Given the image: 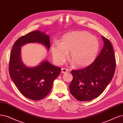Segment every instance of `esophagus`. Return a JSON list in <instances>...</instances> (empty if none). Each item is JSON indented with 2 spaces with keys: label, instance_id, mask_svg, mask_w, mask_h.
Wrapping results in <instances>:
<instances>
[{
  "label": "esophagus",
  "instance_id": "1",
  "mask_svg": "<svg viewBox=\"0 0 123 123\" xmlns=\"http://www.w3.org/2000/svg\"><path fill=\"white\" fill-rule=\"evenodd\" d=\"M61 72H62V73L64 74V73H66L68 72V69H66V68H63L61 69Z\"/></svg>",
  "mask_w": 123,
  "mask_h": 123
}]
</instances>
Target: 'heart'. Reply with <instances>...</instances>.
<instances>
[{
  "instance_id": "1",
  "label": "heart",
  "mask_w": 123,
  "mask_h": 123,
  "mask_svg": "<svg viewBox=\"0 0 123 123\" xmlns=\"http://www.w3.org/2000/svg\"><path fill=\"white\" fill-rule=\"evenodd\" d=\"M100 43L98 38L87 31H74L63 36L59 44L51 46L54 60L61 65L68 56L76 66L84 67L90 65L96 59Z\"/></svg>"
}]
</instances>
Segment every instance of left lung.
I'll return each mask as SVG.
<instances>
[{
	"label": "left lung",
	"instance_id": "8db88e82",
	"mask_svg": "<svg viewBox=\"0 0 123 123\" xmlns=\"http://www.w3.org/2000/svg\"><path fill=\"white\" fill-rule=\"evenodd\" d=\"M104 46L100 54L86 68L72 70L73 79L70 92L80 101H88L102 93L114 76L116 66L114 51L110 41L102 36Z\"/></svg>",
	"mask_w": 123,
	"mask_h": 123
}]
</instances>
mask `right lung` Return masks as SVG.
Instances as JSON below:
<instances>
[{"label": "right lung", "instance_id": "add662e5", "mask_svg": "<svg viewBox=\"0 0 123 123\" xmlns=\"http://www.w3.org/2000/svg\"><path fill=\"white\" fill-rule=\"evenodd\" d=\"M36 42L41 43L49 50V37L44 33L35 31L23 36L16 41L13 46L9 69L10 77L19 92L27 98L38 101L44 98L49 93L53 82L61 69L47 60L34 67H28L23 64L20 56L21 46Z\"/></svg>", "mask_w": 123, "mask_h": 123}]
</instances>
